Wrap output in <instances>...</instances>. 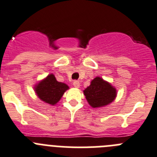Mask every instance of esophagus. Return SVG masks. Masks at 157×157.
<instances>
[{
  "mask_svg": "<svg viewBox=\"0 0 157 157\" xmlns=\"http://www.w3.org/2000/svg\"><path fill=\"white\" fill-rule=\"evenodd\" d=\"M73 85L75 87H77V88H78V87H80V82H79L78 80H74V83H73Z\"/></svg>",
  "mask_w": 157,
  "mask_h": 157,
  "instance_id": "esophagus-1",
  "label": "esophagus"
}]
</instances>
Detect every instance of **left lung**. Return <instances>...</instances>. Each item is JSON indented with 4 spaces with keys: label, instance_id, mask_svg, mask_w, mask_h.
<instances>
[{
    "label": "left lung",
    "instance_id": "1",
    "mask_svg": "<svg viewBox=\"0 0 157 157\" xmlns=\"http://www.w3.org/2000/svg\"><path fill=\"white\" fill-rule=\"evenodd\" d=\"M86 99L92 108H100L112 103L116 98V89L101 77H97L83 90Z\"/></svg>",
    "mask_w": 157,
    "mask_h": 157
}]
</instances>
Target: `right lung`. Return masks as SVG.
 <instances>
[{"label":"right lung","instance_id":"add662e5","mask_svg":"<svg viewBox=\"0 0 157 157\" xmlns=\"http://www.w3.org/2000/svg\"><path fill=\"white\" fill-rule=\"evenodd\" d=\"M69 87L64 83L57 81L53 74H49L35 87V91L39 99L45 103L54 105L60 100Z\"/></svg>","mask_w":157,"mask_h":157}]
</instances>
